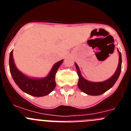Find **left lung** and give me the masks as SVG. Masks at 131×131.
Segmentation results:
<instances>
[{
    "label": "left lung",
    "instance_id": "obj_1",
    "mask_svg": "<svg viewBox=\"0 0 131 131\" xmlns=\"http://www.w3.org/2000/svg\"><path fill=\"white\" fill-rule=\"evenodd\" d=\"M118 52L119 54V64H118L116 71L112 77L102 82L94 83V82L89 81L83 78V76L81 75L78 65L75 63L79 76V81L78 83H77L79 89L84 93L92 96L100 95L104 93L105 92L108 91L110 89H111L119 78L121 70V63H122L121 54L119 50H118Z\"/></svg>",
    "mask_w": 131,
    "mask_h": 131
}]
</instances>
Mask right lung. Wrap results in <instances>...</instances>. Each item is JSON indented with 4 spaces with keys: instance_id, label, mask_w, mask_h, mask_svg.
<instances>
[{
    "instance_id": "1",
    "label": "right lung",
    "mask_w": 131,
    "mask_h": 131,
    "mask_svg": "<svg viewBox=\"0 0 131 131\" xmlns=\"http://www.w3.org/2000/svg\"><path fill=\"white\" fill-rule=\"evenodd\" d=\"M62 62L63 60L55 63L49 74L45 78H30L17 69L14 62L13 50H12L9 58V66L14 81L21 91L33 96L40 97L47 95L54 89L56 84L55 81L56 73Z\"/></svg>"
}]
</instances>
